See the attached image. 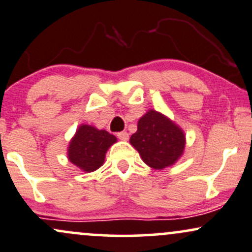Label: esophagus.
Returning a JSON list of instances; mask_svg holds the SVG:
<instances>
[{
  "mask_svg": "<svg viewBox=\"0 0 252 252\" xmlns=\"http://www.w3.org/2000/svg\"><path fill=\"white\" fill-rule=\"evenodd\" d=\"M128 137H129V134H128V133H127L126 131L118 133V138H119L120 140H124V141L128 140Z\"/></svg>",
  "mask_w": 252,
  "mask_h": 252,
  "instance_id": "1",
  "label": "esophagus"
}]
</instances>
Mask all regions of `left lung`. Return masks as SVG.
Returning <instances> with one entry per match:
<instances>
[{
	"mask_svg": "<svg viewBox=\"0 0 252 252\" xmlns=\"http://www.w3.org/2000/svg\"><path fill=\"white\" fill-rule=\"evenodd\" d=\"M129 143L153 170L172 166L184 155L186 137L183 128L160 112L149 109L138 120V129Z\"/></svg>",
	"mask_w": 252,
	"mask_h": 252,
	"instance_id": "8db88e82",
	"label": "left lung"
}]
</instances>
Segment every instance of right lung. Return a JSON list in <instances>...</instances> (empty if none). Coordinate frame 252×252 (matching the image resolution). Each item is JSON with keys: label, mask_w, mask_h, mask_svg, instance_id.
<instances>
[{"label": "right lung", "mask_w": 252, "mask_h": 252, "mask_svg": "<svg viewBox=\"0 0 252 252\" xmlns=\"http://www.w3.org/2000/svg\"><path fill=\"white\" fill-rule=\"evenodd\" d=\"M118 139L105 129L82 124L70 139L67 149L68 160L86 173L102 166L106 153Z\"/></svg>", "instance_id": "obj_1"}]
</instances>
